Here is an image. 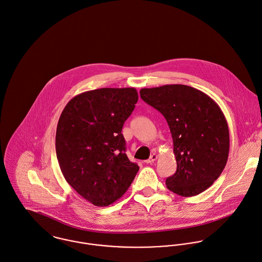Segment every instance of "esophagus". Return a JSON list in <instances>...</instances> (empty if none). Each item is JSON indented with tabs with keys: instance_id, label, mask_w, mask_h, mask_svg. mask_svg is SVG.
<instances>
[{
	"instance_id": "esophagus-1",
	"label": "esophagus",
	"mask_w": 262,
	"mask_h": 262,
	"mask_svg": "<svg viewBox=\"0 0 262 262\" xmlns=\"http://www.w3.org/2000/svg\"><path fill=\"white\" fill-rule=\"evenodd\" d=\"M157 154H153V155H151V157L149 158L147 161H146V163H153L154 161H156L157 160Z\"/></svg>"
}]
</instances>
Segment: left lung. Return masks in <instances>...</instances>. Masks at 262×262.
<instances>
[{
    "label": "left lung",
    "instance_id": "1",
    "mask_svg": "<svg viewBox=\"0 0 262 262\" xmlns=\"http://www.w3.org/2000/svg\"><path fill=\"white\" fill-rule=\"evenodd\" d=\"M140 94L163 114L171 132L177 169L166 179L167 188L186 198L208 189L223 172L230 149L220 106L201 90L180 84L144 88Z\"/></svg>",
    "mask_w": 262,
    "mask_h": 262
}]
</instances>
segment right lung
Returning a JSON list of instances; mask_svg holds the SVG:
<instances>
[{
  "mask_svg": "<svg viewBox=\"0 0 262 262\" xmlns=\"http://www.w3.org/2000/svg\"><path fill=\"white\" fill-rule=\"evenodd\" d=\"M138 99L135 88L86 91L72 98L59 116L55 151L61 173L96 207L119 200L139 171L125 154L121 134Z\"/></svg>",
  "mask_w": 262,
  "mask_h": 262,
  "instance_id": "add662e5",
  "label": "right lung"
}]
</instances>
